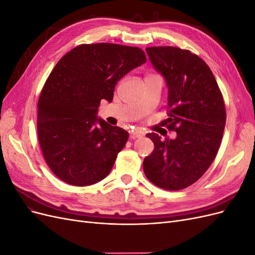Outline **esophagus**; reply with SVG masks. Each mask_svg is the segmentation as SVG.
Masks as SVG:
<instances>
[{"label": "esophagus", "instance_id": "1", "mask_svg": "<svg viewBox=\"0 0 255 255\" xmlns=\"http://www.w3.org/2000/svg\"><path fill=\"white\" fill-rule=\"evenodd\" d=\"M143 135H144V133L142 132V130L137 128L130 133V138H132V139H137V138H141Z\"/></svg>", "mask_w": 255, "mask_h": 255}]
</instances>
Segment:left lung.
<instances>
[{
  "mask_svg": "<svg viewBox=\"0 0 255 255\" xmlns=\"http://www.w3.org/2000/svg\"><path fill=\"white\" fill-rule=\"evenodd\" d=\"M145 51L166 80L167 128L175 130L176 138L161 140L158 134H146L154 150L143 159V171L159 188L184 189L205 173L217 155L227 119L225 101L210 67L196 54L176 47Z\"/></svg>",
  "mask_w": 255,
  "mask_h": 255,
  "instance_id": "left-lung-1",
  "label": "left lung"
}]
</instances>
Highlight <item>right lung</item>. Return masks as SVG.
Listing matches in <instances>:
<instances>
[{
  "label": "right lung",
  "mask_w": 255,
  "mask_h": 255,
  "mask_svg": "<svg viewBox=\"0 0 255 255\" xmlns=\"http://www.w3.org/2000/svg\"><path fill=\"white\" fill-rule=\"evenodd\" d=\"M137 47L81 44L54 67L38 101L37 133L43 157L58 179L88 186L109 175L128 133L97 117L116 84L145 63Z\"/></svg>",
  "instance_id": "1"
}]
</instances>
